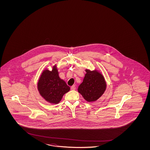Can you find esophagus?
<instances>
[{
  "mask_svg": "<svg viewBox=\"0 0 150 150\" xmlns=\"http://www.w3.org/2000/svg\"><path fill=\"white\" fill-rule=\"evenodd\" d=\"M70 88H71V90H75L76 89V87H75V85H73L72 86H71Z\"/></svg>",
  "mask_w": 150,
  "mask_h": 150,
  "instance_id": "esophagus-1",
  "label": "esophagus"
}]
</instances>
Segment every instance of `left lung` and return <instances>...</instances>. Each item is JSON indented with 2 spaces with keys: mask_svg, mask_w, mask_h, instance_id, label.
Listing matches in <instances>:
<instances>
[{
  "mask_svg": "<svg viewBox=\"0 0 150 150\" xmlns=\"http://www.w3.org/2000/svg\"><path fill=\"white\" fill-rule=\"evenodd\" d=\"M85 71L86 73L83 81L78 87L77 91L87 102H95L105 93L107 83L100 71L86 69Z\"/></svg>",
  "mask_w": 150,
  "mask_h": 150,
  "instance_id": "obj_1",
  "label": "left lung"
}]
</instances>
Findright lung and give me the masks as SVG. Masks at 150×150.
<instances>
[{"label": "right lung", "mask_w": 150, "mask_h": 150, "mask_svg": "<svg viewBox=\"0 0 150 150\" xmlns=\"http://www.w3.org/2000/svg\"><path fill=\"white\" fill-rule=\"evenodd\" d=\"M37 90L42 98L50 104L59 103L63 96L70 88L65 81L59 77L57 65L50 71L45 69L41 73L37 82Z\"/></svg>", "instance_id": "1"}]
</instances>
